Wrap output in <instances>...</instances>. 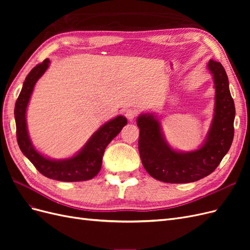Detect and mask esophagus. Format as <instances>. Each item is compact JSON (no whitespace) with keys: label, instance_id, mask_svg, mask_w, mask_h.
<instances>
[{"label":"esophagus","instance_id":"obj_1","mask_svg":"<svg viewBox=\"0 0 250 250\" xmlns=\"http://www.w3.org/2000/svg\"><path fill=\"white\" fill-rule=\"evenodd\" d=\"M125 116H126V118H127L128 120L132 121V120H134L135 118H137L138 111L135 110V109H133V108H129V109H127V110L125 111Z\"/></svg>","mask_w":250,"mask_h":250}]
</instances>
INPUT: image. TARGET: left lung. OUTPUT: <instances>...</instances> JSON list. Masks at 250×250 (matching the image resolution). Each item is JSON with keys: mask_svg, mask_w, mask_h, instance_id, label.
<instances>
[{"mask_svg": "<svg viewBox=\"0 0 250 250\" xmlns=\"http://www.w3.org/2000/svg\"><path fill=\"white\" fill-rule=\"evenodd\" d=\"M208 69L214 77L215 109L207 140L199 149L191 152L172 149L165 140L160 121L152 113H143L137 120L142 164L157 180L170 184L197 181L215 171L231 146L236 109L228 75L222 64L213 59Z\"/></svg>", "mask_w": 250, "mask_h": 250, "instance_id": "1", "label": "left lung"}]
</instances>
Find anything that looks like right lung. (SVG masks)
<instances>
[{
  "instance_id": "1",
  "label": "right lung",
  "mask_w": 250,
  "mask_h": 250,
  "mask_svg": "<svg viewBox=\"0 0 250 250\" xmlns=\"http://www.w3.org/2000/svg\"><path fill=\"white\" fill-rule=\"evenodd\" d=\"M50 60L44 59L42 63L33 67L26 77L17 100L14 107V118H16L17 140L20 149L40 173L48 178L67 181V183L92 179L101 169L105 148L127 124V119L123 116H118L105 123L90 137L84 147L76 155L70 158L55 161L37 152L28 134L26 110L35 83L46 72Z\"/></svg>"
}]
</instances>
